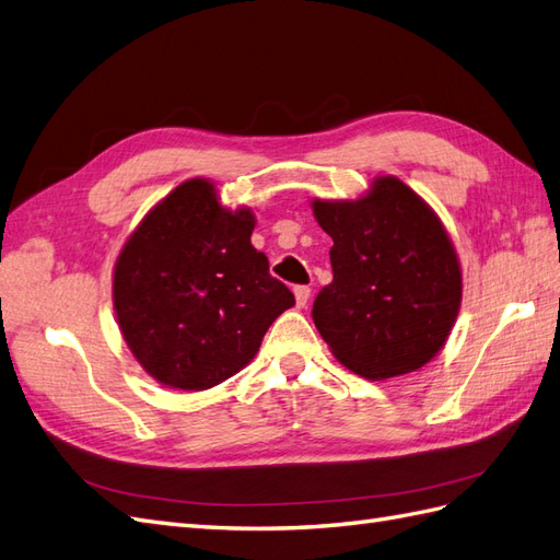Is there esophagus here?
Here are the masks:
<instances>
[{"instance_id":"esophagus-1","label":"esophagus","mask_w":560,"mask_h":560,"mask_svg":"<svg viewBox=\"0 0 560 560\" xmlns=\"http://www.w3.org/2000/svg\"><path fill=\"white\" fill-rule=\"evenodd\" d=\"M294 296H296V306L299 308H306V303L311 299V287H306V284L294 287Z\"/></svg>"}]
</instances>
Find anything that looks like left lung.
Instances as JSON below:
<instances>
[{
  "label": "left lung",
  "mask_w": 560,
  "mask_h": 560,
  "mask_svg": "<svg viewBox=\"0 0 560 560\" xmlns=\"http://www.w3.org/2000/svg\"><path fill=\"white\" fill-rule=\"evenodd\" d=\"M313 214L334 241V280L313 303L334 358L369 381L428 364L463 299L457 254L432 208L397 177H376L360 200H313Z\"/></svg>",
  "instance_id": "1"
}]
</instances>
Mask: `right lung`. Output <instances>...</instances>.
Instances as JSON below:
<instances>
[{"label":"right lung","mask_w":560,"mask_h":560,"mask_svg":"<svg viewBox=\"0 0 560 560\" xmlns=\"http://www.w3.org/2000/svg\"><path fill=\"white\" fill-rule=\"evenodd\" d=\"M247 208L219 206L189 179L151 210L114 266V311L135 360L167 387L208 389L252 362L276 317L294 306L249 235Z\"/></svg>","instance_id":"1"}]
</instances>
